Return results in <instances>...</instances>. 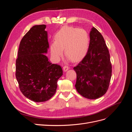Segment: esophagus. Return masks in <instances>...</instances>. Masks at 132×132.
<instances>
[{
	"mask_svg": "<svg viewBox=\"0 0 132 132\" xmlns=\"http://www.w3.org/2000/svg\"><path fill=\"white\" fill-rule=\"evenodd\" d=\"M69 69V67L68 66H67V65H64L63 67V70L64 71H67Z\"/></svg>",
	"mask_w": 132,
	"mask_h": 132,
	"instance_id": "esophagus-1",
	"label": "esophagus"
}]
</instances>
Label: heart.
<instances>
[{
	"label": "heart",
	"mask_w": 132,
	"mask_h": 132,
	"mask_svg": "<svg viewBox=\"0 0 132 132\" xmlns=\"http://www.w3.org/2000/svg\"><path fill=\"white\" fill-rule=\"evenodd\" d=\"M54 39L55 41L51 43L50 50L55 59L62 56L63 50L66 56L73 61L82 59L88 52L90 38L84 29L64 26L55 35Z\"/></svg>",
	"instance_id": "heart-1"
}]
</instances>
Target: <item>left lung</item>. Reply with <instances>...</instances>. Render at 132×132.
I'll return each instance as SVG.
<instances>
[{"label": "left lung", "instance_id": "8db88e82", "mask_svg": "<svg viewBox=\"0 0 132 132\" xmlns=\"http://www.w3.org/2000/svg\"><path fill=\"white\" fill-rule=\"evenodd\" d=\"M89 50L85 57L74 67L77 73L75 88L83 97L95 100L104 95L109 88L112 65L105 39L94 27L90 32Z\"/></svg>", "mask_w": 132, "mask_h": 132}]
</instances>
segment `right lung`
I'll list each match as a JSON object with an SVG mask.
<instances>
[{
    "label": "right lung",
    "mask_w": 132,
    "mask_h": 132,
    "mask_svg": "<svg viewBox=\"0 0 132 132\" xmlns=\"http://www.w3.org/2000/svg\"><path fill=\"white\" fill-rule=\"evenodd\" d=\"M45 25H35L20 43L16 61V78L22 94L36 102H45L56 92L63 75L61 67L52 64L45 54L49 48Z\"/></svg>",
    "instance_id": "add662e5"
}]
</instances>
